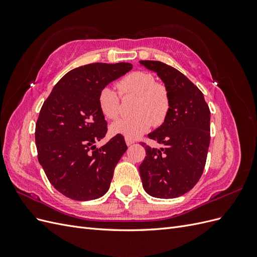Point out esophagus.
Here are the masks:
<instances>
[{"instance_id": "1", "label": "esophagus", "mask_w": 257, "mask_h": 257, "mask_svg": "<svg viewBox=\"0 0 257 257\" xmlns=\"http://www.w3.org/2000/svg\"><path fill=\"white\" fill-rule=\"evenodd\" d=\"M125 143H126V145H127V146H131L132 144H134V143H135V141H134V139H131V138L125 137Z\"/></svg>"}]
</instances>
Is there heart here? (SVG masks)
Returning <instances> with one entry per match:
<instances>
[{
  "instance_id": "heart-1",
  "label": "heart",
  "mask_w": 257,
  "mask_h": 257,
  "mask_svg": "<svg viewBox=\"0 0 257 257\" xmlns=\"http://www.w3.org/2000/svg\"><path fill=\"white\" fill-rule=\"evenodd\" d=\"M116 88L119 92L106 85L98 94V107L107 119L115 120L120 115V94L122 97H137V100L133 109L135 115L111 124L112 134L137 139L147 133L153 124L158 126L166 120L172 105L169 92L165 84L157 82L152 74L133 72L116 82Z\"/></svg>"
}]
</instances>
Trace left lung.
Masks as SVG:
<instances>
[{"instance_id": "left-lung-1", "label": "left lung", "mask_w": 257, "mask_h": 257, "mask_svg": "<svg viewBox=\"0 0 257 257\" xmlns=\"http://www.w3.org/2000/svg\"><path fill=\"white\" fill-rule=\"evenodd\" d=\"M141 63L159 75L172 103L164 123L148 135L162 148L142 144L147 155L139 166L143 186L153 197H179L203 175L210 145V109L201 91L178 69L160 61Z\"/></svg>"}]
</instances>
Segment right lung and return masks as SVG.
I'll list each match as a JSON object with an SVG mask.
<instances>
[{
	"instance_id": "1",
	"label": "right lung",
	"mask_w": 257,
	"mask_h": 257,
	"mask_svg": "<svg viewBox=\"0 0 257 257\" xmlns=\"http://www.w3.org/2000/svg\"><path fill=\"white\" fill-rule=\"evenodd\" d=\"M130 63H92L72 69L46 98L35 126L38 162L53 188L75 200L96 199L108 191L113 170L127 146L107 133L98 107L100 90L131 71Z\"/></svg>"
}]
</instances>
